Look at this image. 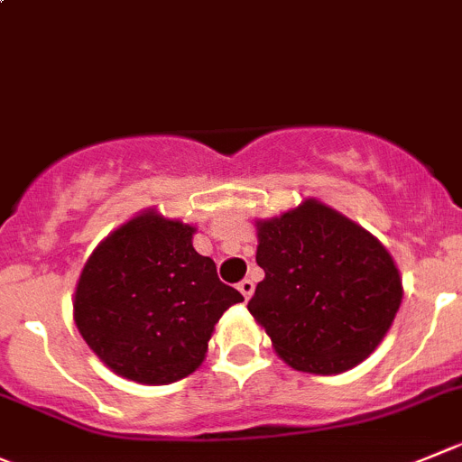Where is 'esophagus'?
<instances>
[{"mask_svg":"<svg viewBox=\"0 0 462 462\" xmlns=\"http://www.w3.org/2000/svg\"><path fill=\"white\" fill-rule=\"evenodd\" d=\"M238 290H240V292H243L245 300H249V297H252V294H254V281L252 279H243L238 283Z\"/></svg>","mask_w":462,"mask_h":462,"instance_id":"obj_1","label":"esophagus"}]
</instances>
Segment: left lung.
<instances>
[{"label": "left lung", "mask_w": 462, "mask_h": 462, "mask_svg": "<svg viewBox=\"0 0 462 462\" xmlns=\"http://www.w3.org/2000/svg\"><path fill=\"white\" fill-rule=\"evenodd\" d=\"M256 263L265 279L247 309L294 370L356 367L379 346L402 304L388 249L315 199L258 222Z\"/></svg>", "instance_id": "1"}]
</instances>
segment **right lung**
Segmentation results:
<instances>
[{
    "mask_svg": "<svg viewBox=\"0 0 462 462\" xmlns=\"http://www.w3.org/2000/svg\"><path fill=\"white\" fill-rule=\"evenodd\" d=\"M192 234L190 224L147 210L88 258L74 322L116 374L147 385L192 374L217 319L245 300L219 281L213 258L195 252Z\"/></svg>",
    "mask_w": 462,
    "mask_h": 462,
    "instance_id": "add662e5",
    "label": "right lung"
}]
</instances>
